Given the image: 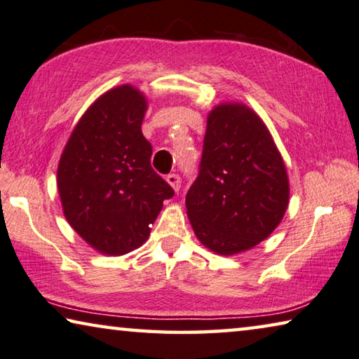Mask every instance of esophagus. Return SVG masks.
<instances>
[{
	"label": "esophagus",
	"instance_id": "obj_1",
	"mask_svg": "<svg viewBox=\"0 0 359 359\" xmlns=\"http://www.w3.org/2000/svg\"><path fill=\"white\" fill-rule=\"evenodd\" d=\"M167 183H168L170 186H172L176 192H178L180 187H181V178H180V175L170 173V175L167 176Z\"/></svg>",
	"mask_w": 359,
	"mask_h": 359
}]
</instances>
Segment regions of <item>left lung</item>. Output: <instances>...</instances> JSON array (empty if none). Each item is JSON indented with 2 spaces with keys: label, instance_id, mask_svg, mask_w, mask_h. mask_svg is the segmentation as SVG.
I'll use <instances>...</instances> for the list:
<instances>
[{
  "label": "left lung",
  "instance_id": "left-lung-1",
  "mask_svg": "<svg viewBox=\"0 0 359 359\" xmlns=\"http://www.w3.org/2000/svg\"><path fill=\"white\" fill-rule=\"evenodd\" d=\"M287 201L285 162L261 117L242 103L218 104L186 196L197 238L222 256L250 250L280 224Z\"/></svg>",
  "mask_w": 359,
  "mask_h": 359
}]
</instances>
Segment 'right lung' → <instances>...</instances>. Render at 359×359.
I'll return each mask as SVG.
<instances>
[{
  "label": "right lung",
  "mask_w": 359,
  "mask_h": 359,
  "mask_svg": "<svg viewBox=\"0 0 359 359\" xmlns=\"http://www.w3.org/2000/svg\"><path fill=\"white\" fill-rule=\"evenodd\" d=\"M146 98L111 89L86 111L62 152L57 186L63 215L92 248L119 256L143 245L173 187L151 167L143 137Z\"/></svg>",
  "instance_id": "right-lung-1"
}]
</instances>
